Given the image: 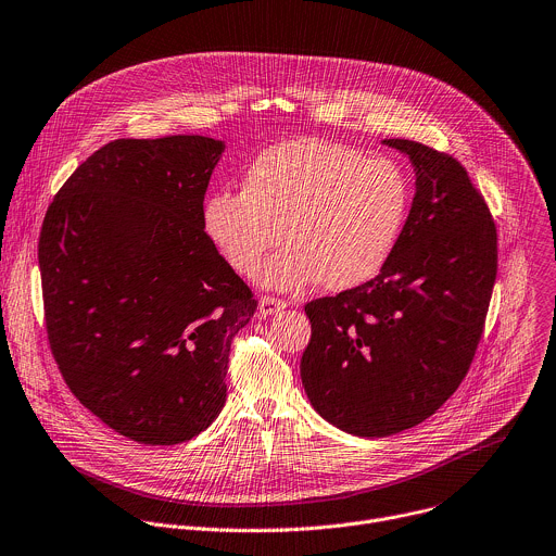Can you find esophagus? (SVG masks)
<instances>
[{
	"mask_svg": "<svg viewBox=\"0 0 556 556\" xmlns=\"http://www.w3.org/2000/svg\"><path fill=\"white\" fill-rule=\"evenodd\" d=\"M287 306V302L285 300H280V298H274V295H265V298H261V302H258V309H261V314L267 318V316H274V314H278V312H282Z\"/></svg>",
	"mask_w": 556,
	"mask_h": 556,
	"instance_id": "1",
	"label": "esophagus"
}]
</instances>
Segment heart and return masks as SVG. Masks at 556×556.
<instances>
[{"instance_id": "obj_1", "label": "heart", "mask_w": 556, "mask_h": 556, "mask_svg": "<svg viewBox=\"0 0 556 556\" xmlns=\"http://www.w3.org/2000/svg\"><path fill=\"white\" fill-rule=\"evenodd\" d=\"M408 174L387 156L327 139H293L263 150L242 174V192L218 190L203 207L216 250L244 278L287 240L263 282L300 291L320 280L346 291L378 276L410 212Z\"/></svg>"}]
</instances>
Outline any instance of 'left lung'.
Segmentation results:
<instances>
[{
	"mask_svg": "<svg viewBox=\"0 0 556 556\" xmlns=\"http://www.w3.org/2000/svg\"><path fill=\"white\" fill-rule=\"evenodd\" d=\"M415 167V199L384 269L304 304L312 340L300 378L314 408L357 438L402 433L462 384L497 278V227L466 167L387 139Z\"/></svg>",
	"mask_w": 556,
	"mask_h": 556,
	"instance_id": "8db88e82",
	"label": "left lung"
}]
</instances>
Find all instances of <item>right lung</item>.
I'll list each match as a JSON object with an SVG mask.
<instances>
[{
	"label": "right lung",
	"mask_w": 556,
	"mask_h": 556,
	"mask_svg": "<svg viewBox=\"0 0 556 556\" xmlns=\"http://www.w3.org/2000/svg\"><path fill=\"white\" fill-rule=\"evenodd\" d=\"M223 141L116 139L52 199L39 233L50 351L73 395L148 446L197 438L227 397L258 300L203 227Z\"/></svg>",
	"instance_id": "1"
}]
</instances>
